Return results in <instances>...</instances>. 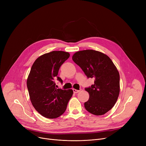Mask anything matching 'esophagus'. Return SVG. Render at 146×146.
Returning <instances> with one entry per match:
<instances>
[{
  "mask_svg": "<svg viewBox=\"0 0 146 146\" xmlns=\"http://www.w3.org/2000/svg\"><path fill=\"white\" fill-rule=\"evenodd\" d=\"M73 92L74 94H77L80 91V90H77V89H73Z\"/></svg>",
  "mask_w": 146,
  "mask_h": 146,
  "instance_id": "esophagus-1",
  "label": "esophagus"
}]
</instances>
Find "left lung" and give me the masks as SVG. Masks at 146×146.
I'll list each match as a JSON object with an SVG mask.
<instances>
[{
	"mask_svg": "<svg viewBox=\"0 0 146 146\" xmlns=\"http://www.w3.org/2000/svg\"><path fill=\"white\" fill-rule=\"evenodd\" d=\"M72 59L88 78L95 79L94 85L85 88L89 94L85 109L95 115L108 112L119 94V74L111 58L101 52L86 50L76 52Z\"/></svg>",
	"mask_w": 146,
	"mask_h": 146,
	"instance_id": "1",
	"label": "left lung"
}]
</instances>
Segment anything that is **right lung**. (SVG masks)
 <instances>
[{
  "label": "right lung",
  "mask_w": 146,
  "mask_h": 146,
  "mask_svg": "<svg viewBox=\"0 0 146 146\" xmlns=\"http://www.w3.org/2000/svg\"><path fill=\"white\" fill-rule=\"evenodd\" d=\"M70 57L62 51L44 54L34 63L28 77L27 85L30 100L34 108L47 118H56L66 111L73 95L72 89H58L55 80L61 83L57 76L59 68Z\"/></svg>",
  "instance_id": "obj_1"
}]
</instances>
